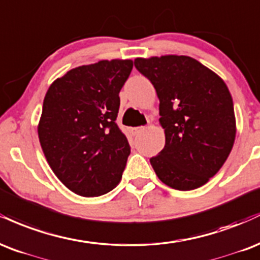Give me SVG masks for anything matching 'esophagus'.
<instances>
[{"instance_id": "obj_1", "label": "esophagus", "mask_w": 260, "mask_h": 260, "mask_svg": "<svg viewBox=\"0 0 260 260\" xmlns=\"http://www.w3.org/2000/svg\"><path fill=\"white\" fill-rule=\"evenodd\" d=\"M145 129H146V127H143V126H141V127H133V129H131V133H133L134 136H136V135H139V134L141 133V131L145 130Z\"/></svg>"}]
</instances>
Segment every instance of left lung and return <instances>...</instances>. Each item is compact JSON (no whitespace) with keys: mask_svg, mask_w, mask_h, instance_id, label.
Segmentation results:
<instances>
[{"mask_svg":"<svg viewBox=\"0 0 260 260\" xmlns=\"http://www.w3.org/2000/svg\"><path fill=\"white\" fill-rule=\"evenodd\" d=\"M159 99L166 146L149 161L161 182L201 187L220 170L236 136L234 102L220 76L187 56L136 58Z\"/></svg>","mask_w":260,"mask_h":260,"instance_id":"left-lung-1","label":"left lung"}]
</instances>
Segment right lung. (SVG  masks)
<instances>
[{"label":"right lung","instance_id":"right-lung-1","mask_svg":"<svg viewBox=\"0 0 260 260\" xmlns=\"http://www.w3.org/2000/svg\"><path fill=\"white\" fill-rule=\"evenodd\" d=\"M133 60L81 66L53 81L38 127L44 154L56 176L79 196L94 197L120 182L130 154L117 124L119 92Z\"/></svg>","mask_w":260,"mask_h":260}]
</instances>
